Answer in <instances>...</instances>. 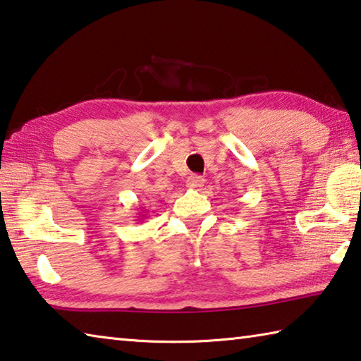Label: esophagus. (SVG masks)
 <instances>
[{
  "label": "esophagus",
  "instance_id": "obj_1",
  "mask_svg": "<svg viewBox=\"0 0 361 361\" xmlns=\"http://www.w3.org/2000/svg\"><path fill=\"white\" fill-rule=\"evenodd\" d=\"M204 182H206V179L204 177H201V176H190L187 179V187L188 188H193V190H198V188H201L204 185Z\"/></svg>",
  "mask_w": 361,
  "mask_h": 361
}]
</instances>
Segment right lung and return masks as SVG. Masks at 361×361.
Wrapping results in <instances>:
<instances>
[{
    "mask_svg": "<svg viewBox=\"0 0 361 361\" xmlns=\"http://www.w3.org/2000/svg\"><path fill=\"white\" fill-rule=\"evenodd\" d=\"M139 217H145V214H141V216H139Z\"/></svg>",
    "mask_w": 361,
    "mask_h": 361,
    "instance_id": "add662e5",
    "label": "right lung"
}]
</instances>
